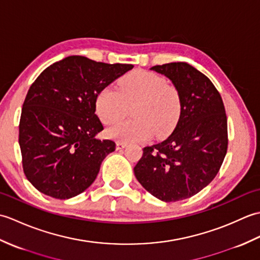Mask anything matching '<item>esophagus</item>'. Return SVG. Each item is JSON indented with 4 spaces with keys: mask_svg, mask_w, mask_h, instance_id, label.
Returning a JSON list of instances; mask_svg holds the SVG:
<instances>
[{
    "mask_svg": "<svg viewBox=\"0 0 260 260\" xmlns=\"http://www.w3.org/2000/svg\"><path fill=\"white\" fill-rule=\"evenodd\" d=\"M126 145L127 144L125 142H117L116 143V148H117V150H121V148H124Z\"/></svg>",
    "mask_w": 260,
    "mask_h": 260,
    "instance_id": "34e87169",
    "label": "esophagus"
}]
</instances>
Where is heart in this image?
Here are the masks:
<instances>
[{
    "label": "heart",
    "instance_id": "1",
    "mask_svg": "<svg viewBox=\"0 0 260 260\" xmlns=\"http://www.w3.org/2000/svg\"><path fill=\"white\" fill-rule=\"evenodd\" d=\"M133 107L135 119L118 120L126 108ZM182 97L178 87L167 82L163 76L135 71L118 81L117 90L106 87L97 95L96 110L107 128L108 137L118 142H142L154 134L164 137L171 133L181 115Z\"/></svg>",
    "mask_w": 260,
    "mask_h": 260
}]
</instances>
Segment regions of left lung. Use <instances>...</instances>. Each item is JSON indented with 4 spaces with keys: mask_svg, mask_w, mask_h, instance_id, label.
Instances as JSON below:
<instances>
[{
    "mask_svg": "<svg viewBox=\"0 0 260 260\" xmlns=\"http://www.w3.org/2000/svg\"><path fill=\"white\" fill-rule=\"evenodd\" d=\"M151 70L178 87L181 115L167 140L143 148L134 173L152 196L175 202L197 194L218 174L228 148L227 115L211 80L189 63L171 62Z\"/></svg>",
    "mask_w": 260,
    "mask_h": 260,
    "instance_id": "obj_1",
    "label": "left lung"
}]
</instances>
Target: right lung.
I'll list each match as a JSON object with an SVG mask.
<instances>
[{
    "instance_id": "add662e5",
    "label": "right lung",
    "mask_w": 260,
    "mask_h": 260,
    "mask_svg": "<svg viewBox=\"0 0 260 260\" xmlns=\"http://www.w3.org/2000/svg\"><path fill=\"white\" fill-rule=\"evenodd\" d=\"M133 67L70 56L35 80L22 107L19 144L24 174L37 190L64 200L91 185L116 146L96 139L104 129L97 95Z\"/></svg>"
}]
</instances>
